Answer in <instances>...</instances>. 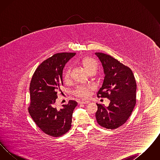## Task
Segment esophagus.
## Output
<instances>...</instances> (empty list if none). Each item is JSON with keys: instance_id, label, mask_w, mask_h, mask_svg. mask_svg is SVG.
Listing matches in <instances>:
<instances>
[{"instance_id": "1", "label": "esophagus", "mask_w": 160, "mask_h": 160, "mask_svg": "<svg viewBox=\"0 0 160 160\" xmlns=\"http://www.w3.org/2000/svg\"><path fill=\"white\" fill-rule=\"evenodd\" d=\"M80 103H82V104H88L90 103V101H88V100H83V101H80Z\"/></svg>"}]
</instances>
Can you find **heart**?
<instances>
[{
    "mask_svg": "<svg viewBox=\"0 0 160 160\" xmlns=\"http://www.w3.org/2000/svg\"><path fill=\"white\" fill-rule=\"evenodd\" d=\"M83 65L85 71L88 72V74H90L93 72H96L97 69V62L91 58H85L81 62ZM70 69H68L65 74V80H67L69 77ZM91 86H79L74 91V94L80 97L87 98L89 97L90 91L91 90Z\"/></svg>",
    "mask_w": 160,
    "mask_h": 160,
    "instance_id": "obj_1",
    "label": "heart"
}]
</instances>
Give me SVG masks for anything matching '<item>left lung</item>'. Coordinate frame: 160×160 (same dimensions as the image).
<instances>
[{
  "mask_svg": "<svg viewBox=\"0 0 160 160\" xmlns=\"http://www.w3.org/2000/svg\"><path fill=\"white\" fill-rule=\"evenodd\" d=\"M105 74L98 97L107 98L108 107L97 104L95 116L99 125L107 129L121 127L128 120L136 102V82L129 67L107 54L95 53Z\"/></svg>",
  "mask_w": 160,
  "mask_h": 160,
  "instance_id": "left-lung-1",
  "label": "left lung"
}]
</instances>
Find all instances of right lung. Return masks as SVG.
I'll return each instance as SVG.
<instances>
[{"label": "right lung", "mask_w": 160, "mask_h": 160, "mask_svg": "<svg viewBox=\"0 0 160 160\" xmlns=\"http://www.w3.org/2000/svg\"><path fill=\"white\" fill-rule=\"evenodd\" d=\"M76 54H54L39 65L31 80L29 114L38 127L50 136L61 137L71 127L72 113L77 102L69 100L68 104L58 108L55 102L57 93L63 86V69Z\"/></svg>", "instance_id": "1"}]
</instances>
